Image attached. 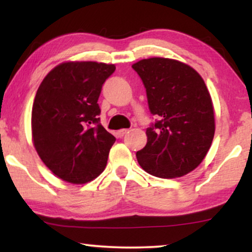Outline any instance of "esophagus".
I'll return each mask as SVG.
<instances>
[{
	"label": "esophagus",
	"instance_id": "34e87169",
	"mask_svg": "<svg viewBox=\"0 0 252 252\" xmlns=\"http://www.w3.org/2000/svg\"><path fill=\"white\" fill-rule=\"evenodd\" d=\"M127 133H128V129H120L117 132V135H118V137H123L125 136Z\"/></svg>",
	"mask_w": 252,
	"mask_h": 252
}]
</instances>
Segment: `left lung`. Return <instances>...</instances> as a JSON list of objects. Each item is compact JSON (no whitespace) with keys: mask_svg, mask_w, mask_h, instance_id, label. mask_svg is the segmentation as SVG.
<instances>
[{"mask_svg":"<svg viewBox=\"0 0 252 252\" xmlns=\"http://www.w3.org/2000/svg\"><path fill=\"white\" fill-rule=\"evenodd\" d=\"M132 67L158 118L147 128L137 161L155 177H182L202 163L215 136V112L204 80L189 65L170 58H148Z\"/></svg>","mask_w":252,"mask_h":252,"instance_id":"8db88e82","label":"left lung"}]
</instances>
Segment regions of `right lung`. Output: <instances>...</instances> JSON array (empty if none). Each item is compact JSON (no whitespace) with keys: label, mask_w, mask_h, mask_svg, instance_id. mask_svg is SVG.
I'll return each instance as SVG.
<instances>
[{"label":"right lung","mask_w":252,"mask_h":252,"mask_svg":"<svg viewBox=\"0 0 252 252\" xmlns=\"http://www.w3.org/2000/svg\"><path fill=\"white\" fill-rule=\"evenodd\" d=\"M113 64L68 62L41 82L32 109V135L44 165L62 180L86 184L104 171L116 137L99 123L102 86Z\"/></svg>","instance_id":"right-lung-1"}]
</instances>
